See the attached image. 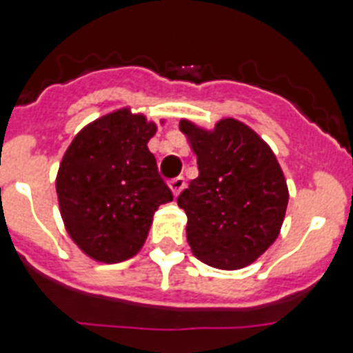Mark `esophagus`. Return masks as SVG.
Returning <instances> with one entry per match:
<instances>
[{
    "label": "esophagus",
    "mask_w": 353,
    "mask_h": 353,
    "mask_svg": "<svg viewBox=\"0 0 353 353\" xmlns=\"http://www.w3.org/2000/svg\"><path fill=\"white\" fill-rule=\"evenodd\" d=\"M168 186L172 190L174 197H177L183 192V188H185V179L183 177H174V179L168 181Z\"/></svg>",
    "instance_id": "1"
}]
</instances>
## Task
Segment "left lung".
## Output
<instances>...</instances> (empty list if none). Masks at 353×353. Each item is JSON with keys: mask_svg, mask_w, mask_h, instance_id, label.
Listing matches in <instances>:
<instances>
[{"mask_svg": "<svg viewBox=\"0 0 353 353\" xmlns=\"http://www.w3.org/2000/svg\"><path fill=\"white\" fill-rule=\"evenodd\" d=\"M179 130L199 165V177L177 199L188 219L190 249L213 268L252 265L277 240L290 199L274 151L232 117L213 130L181 119Z\"/></svg>", "mask_w": 353, "mask_h": 353, "instance_id": "obj_1", "label": "left lung"}]
</instances>
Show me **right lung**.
<instances>
[{"mask_svg":"<svg viewBox=\"0 0 353 353\" xmlns=\"http://www.w3.org/2000/svg\"><path fill=\"white\" fill-rule=\"evenodd\" d=\"M156 131L154 121L125 106L92 121L67 147L57 174L60 214L94 261L112 265L137 256L154 211L174 199L147 147Z\"/></svg>","mask_w":353,"mask_h":353,"instance_id":"right-lung-1","label":"right lung"}]
</instances>
